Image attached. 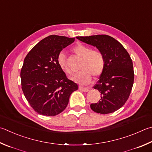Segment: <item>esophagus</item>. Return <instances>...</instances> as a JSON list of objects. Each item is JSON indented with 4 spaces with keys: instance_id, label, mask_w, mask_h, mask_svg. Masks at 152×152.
Returning <instances> with one entry per match:
<instances>
[{
    "instance_id": "34e87169",
    "label": "esophagus",
    "mask_w": 152,
    "mask_h": 152,
    "mask_svg": "<svg viewBox=\"0 0 152 152\" xmlns=\"http://www.w3.org/2000/svg\"><path fill=\"white\" fill-rule=\"evenodd\" d=\"M78 88H79L80 90L82 91V92H88V91L90 90V88H84V87H82V86H79Z\"/></svg>"
}]
</instances>
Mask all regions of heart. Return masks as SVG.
I'll return each instance as SVG.
<instances>
[{
  "label": "heart",
  "instance_id": "1",
  "mask_svg": "<svg viewBox=\"0 0 152 152\" xmlns=\"http://www.w3.org/2000/svg\"><path fill=\"white\" fill-rule=\"evenodd\" d=\"M72 50L77 56L82 58L80 68L81 72L72 78L74 82L80 84L86 85L90 82L92 76L97 78L102 74L106 65V59L101 51L93 50L90 46L83 44H78L74 46ZM57 62L64 73L70 74L64 52H60L58 54Z\"/></svg>",
  "mask_w": 152,
  "mask_h": 152
}]
</instances>
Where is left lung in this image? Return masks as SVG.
<instances>
[{
	"mask_svg": "<svg viewBox=\"0 0 152 152\" xmlns=\"http://www.w3.org/2000/svg\"><path fill=\"white\" fill-rule=\"evenodd\" d=\"M77 39L97 48L106 59L104 70L94 88L101 93L98 102L91 104L94 112L102 114L114 112L122 107L134 84L133 63L124 46L108 35L77 37Z\"/></svg>",
	"mask_w": 152,
	"mask_h": 152,
	"instance_id": "8db88e82",
	"label": "left lung"
}]
</instances>
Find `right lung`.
I'll return each mask as SVG.
<instances>
[{
  "label": "right lung",
  "mask_w": 152,
  "mask_h": 152,
  "mask_svg": "<svg viewBox=\"0 0 152 152\" xmlns=\"http://www.w3.org/2000/svg\"><path fill=\"white\" fill-rule=\"evenodd\" d=\"M74 38L50 35L32 48L20 72L22 90L38 114L54 116L64 111L78 85L68 79L59 67V52L74 42Z\"/></svg>",
  "instance_id": "obj_1"
}]
</instances>
